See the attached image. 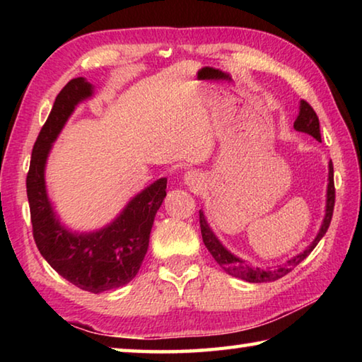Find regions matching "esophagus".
<instances>
[{
	"label": "esophagus",
	"instance_id": "34e87169",
	"mask_svg": "<svg viewBox=\"0 0 362 362\" xmlns=\"http://www.w3.org/2000/svg\"><path fill=\"white\" fill-rule=\"evenodd\" d=\"M183 180H185L188 187H193V188H198L203 185V179H201V175L196 173V170H188V173H185Z\"/></svg>",
	"mask_w": 362,
	"mask_h": 362
}]
</instances>
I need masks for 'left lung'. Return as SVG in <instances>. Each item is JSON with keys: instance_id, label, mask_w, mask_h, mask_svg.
<instances>
[{"instance_id": "8db88e82", "label": "left lung", "mask_w": 362, "mask_h": 362, "mask_svg": "<svg viewBox=\"0 0 362 362\" xmlns=\"http://www.w3.org/2000/svg\"><path fill=\"white\" fill-rule=\"evenodd\" d=\"M293 127L298 132L310 134L311 137L321 142V131H320V119H317V115L308 102L302 100L300 102V112L296 122H293ZM334 204H335V187H334V166L332 161L329 163V183H327V199H326V216H324L322 225L317 233L315 241L306 247L303 252L297 254L296 257L287 260L283 265H278L276 268L272 269H263V268H252L249 267L246 262L240 257L233 255L228 249H226L222 243L218 241V238L214 235L211 226L207 225L206 217L203 211H199V225H201V235H203L204 246L209 250L211 255L216 259V262L222 267L226 273L231 274V276L240 278L247 281V283H269V281H276L279 278L286 276L287 273H291L293 268H296L300 262H303L306 257L311 254L317 243L321 241V238L326 235V231L330 225V220H332L334 214Z\"/></svg>"}]
</instances>
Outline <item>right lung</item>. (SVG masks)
I'll use <instances>...</instances> for the list:
<instances>
[{"label":"right lung","mask_w":362,"mask_h":362,"mask_svg":"<svg viewBox=\"0 0 362 362\" xmlns=\"http://www.w3.org/2000/svg\"><path fill=\"white\" fill-rule=\"evenodd\" d=\"M93 84L75 78L56 97L33 145L27 174V196L36 247L60 276L83 291L118 289L136 278L148 250L150 231L168 179L156 180L127 203L112 223L90 233H75L60 223L46 192L45 169L52 144L79 102L93 97Z\"/></svg>","instance_id":"obj_1"}]
</instances>
